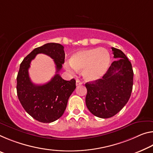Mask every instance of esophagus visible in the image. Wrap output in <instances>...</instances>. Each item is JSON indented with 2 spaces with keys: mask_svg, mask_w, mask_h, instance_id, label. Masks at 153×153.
Segmentation results:
<instances>
[{
  "mask_svg": "<svg viewBox=\"0 0 153 153\" xmlns=\"http://www.w3.org/2000/svg\"><path fill=\"white\" fill-rule=\"evenodd\" d=\"M82 82L79 80H76V86H79V85H82Z\"/></svg>",
  "mask_w": 153,
  "mask_h": 153,
  "instance_id": "1",
  "label": "esophagus"
}]
</instances>
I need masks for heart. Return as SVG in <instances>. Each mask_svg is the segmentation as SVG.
<instances>
[{"mask_svg": "<svg viewBox=\"0 0 153 153\" xmlns=\"http://www.w3.org/2000/svg\"><path fill=\"white\" fill-rule=\"evenodd\" d=\"M110 64V55L103 48L79 50L72 56L70 63L66 64L67 71L75 74L82 70V76L87 81H96L107 72Z\"/></svg>", "mask_w": 153, "mask_h": 153, "instance_id": "1", "label": "heart"}]
</instances>
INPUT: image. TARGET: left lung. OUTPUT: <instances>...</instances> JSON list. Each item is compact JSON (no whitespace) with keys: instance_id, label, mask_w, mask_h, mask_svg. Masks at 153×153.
Returning <instances> with one entry per match:
<instances>
[{"instance_id":"8db88e82","label":"left lung","mask_w":153,"mask_h":153,"mask_svg":"<svg viewBox=\"0 0 153 153\" xmlns=\"http://www.w3.org/2000/svg\"><path fill=\"white\" fill-rule=\"evenodd\" d=\"M114 61L107 72L96 81L87 82L86 105L95 116L112 117L122 110L131 97L133 71L131 62L122 51L111 48Z\"/></svg>"}]
</instances>
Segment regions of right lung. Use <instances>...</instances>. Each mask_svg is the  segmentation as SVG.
Returning <instances> with one entry per match:
<instances>
[{
    "label": "right lung",
    "mask_w": 153,
    "mask_h": 153,
    "mask_svg": "<svg viewBox=\"0 0 153 153\" xmlns=\"http://www.w3.org/2000/svg\"><path fill=\"white\" fill-rule=\"evenodd\" d=\"M38 53L49 55L54 60L57 74L48 83L38 85L31 82L28 75L30 64ZM64 47L48 43L34 49L21 62L17 76V94L29 115L41 123H49L59 119L67 108L68 99L76 89V80H65L59 72L65 62Z\"/></svg>",
    "instance_id": "right-lung-1"
}]
</instances>
